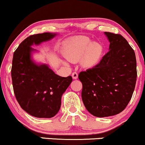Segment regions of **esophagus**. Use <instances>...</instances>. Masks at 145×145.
<instances>
[{
    "mask_svg": "<svg viewBox=\"0 0 145 145\" xmlns=\"http://www.w3.org/2000/svg\"><path fill=\"white\" fill-rule=\"evenodd\" d=\"M71 76H72L73 79H74V80L77 79V78H78V75L76 72H73V74H72V75H71Z\"/></svg>",
    "mask_w": 145,
    "mask_h": 145,
    "instance_id": "obj_1",
    "label": "esophagus"
}]
</instances>
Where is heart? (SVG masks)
I'll return each instance as SVG.
<instances>
[{
  "label": "heart",
  "instance_id": "1",
  "mask_svg": "<svg viewBox=\"0 0 145 145\" xmlns=\"http://www.w3.org/2000/svg\"><path fill=\"white\" fill-rule=\"evenodd\" d=\"M104 48L98 41H92L86 36L75 37L65 43L63 53L68 61L76 63L81 59L84 68H92L97 65L102 56ZM63 64L67 65L66 61Z\"/></svg>",
  "mask_w": 145,
  "mask_h": 145
}]
</instances>
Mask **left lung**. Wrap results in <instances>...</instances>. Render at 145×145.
<instances>
[{
  "label": "left lung",
  "instance_id": "1",
  "mask_svg": "<svg viewBox=\"0 0 145 145\" xmlns=\"http://www.w3.org/2000/svg\"><path fill=\"white\" fill-rule=\"evenodd\" d=\"M104 34L109 51L99 64L78 75L84 106L97 117L122 112L130 101L137 78L135 53L127 40L121 35Z\"/></svg>",
  "mask_w": 145,
  "mask_h": 145
}]
</instances>
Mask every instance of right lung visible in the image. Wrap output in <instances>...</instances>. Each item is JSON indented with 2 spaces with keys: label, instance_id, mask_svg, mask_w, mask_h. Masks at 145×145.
<instances>
[{
  "label": "right lung",
  "instance_id": "right-lung-1",
  "mask_svg": "<svg viewBox=\"0 0 145 145\" xmlns=\"http://www.w3.org/2000/svg\"><path fill=\"white\" fill-rule=\"evenodd\" d=\"M57 33H44L25 39L14 52L11 78L15 96L21 108L31 116L52 118L59 111L61 97L72 82L71 76L61 77L48 65L37 63L31 46L51 40Z\"/></svg>",
  "mask_w": 145,
  "mask_h": 145
}]
</instances>
